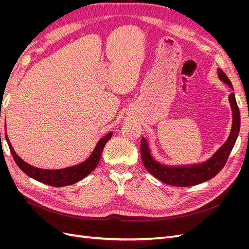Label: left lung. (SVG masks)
Here are the masks:
<instances>
[{
  "label": "left lung",
  "mask_w": 249,
  "mask_h": 249,
  "mask_svg": "<svg viewBox=\"0 0 249 249\" xmlns=\"http://www.w3.org/2000/svg\"><path fill=\"white\" fill-rule=\"evenodd\" d=\"M218 78L232 89L230 79L221 70H218ZM229 101L232 112V125L230 136L224 144L208 161L201 164L190 165V166H166V165H163L154 159L152 154H150L147 141L144 137H142L140 144L141 160L150 175H153L165 184L177 187L194 186L214 178L224 167L240 132V111L235 94L231 93L229 95Z\"/></svg>",
  "instance_id": "obj_1"
}]
</instances>
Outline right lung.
<instances>
[{"label":"right lung","mask_w":249,"mask_h":249,"mask_svg":"<svg viewBox=\"0 0 249 249\" xmlns=\"http://www.w3.org/2000/svg\"><path fill=\"white\" fill-rule=\"evenodd\" d=\"M112 132L108 133L106 136H104L96 143V145L93 149L91 155L89 156L88 159L84 162H82L78 165H74V166L66 167L63 169H41L32 166V165L28 164L22 159L17 155L14 152V149L11 145V143L7 137V133H5V137L7 142H8V145L10 148V152L13 156V159L18 164V166L24 171L27 176L32 178L36 180H38L40 183L47 184L50 186L54 187H63V186H69L72 185L74 183L79 182V180L86 178L89 173H91L94 168L97 166V164L100 162L102 152L105 147V144L109 141V139L112 137Z\"/></svg>","instance_id":"obj_1"}]
</instances>
